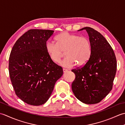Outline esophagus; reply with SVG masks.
<instances>
[{"instance_id":"esophagus-1","label":"esophagus","mask_w":125,"mask_h":125,"mask_svg":"<svg viewBox=\"0 0 125 125\" xmlns=\"http://www.w3.org/2000/svg\"><path fill=\"white\" fill-rule=\"evenodd\" d=\"M63 73H66V72H67V71H68V70H67V69H66L63 68Z\"/></svg>"}]
</instances>
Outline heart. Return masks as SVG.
Instances as JSON below:
<instances>
[{"label":"heart","instance_id":"b5f03b06","mask_svg":"<svg viewBox=\"0 0 125 125\" xmlns=\"http://www.w3.org/2000/svg\"><path fill=\"white\" fill-rule=\"evenodd\" d=\"M55 41L56 43L47 42L45 46L47 54L53 62H59L64 51L67 57L60 62V65L63 67L70 68L76 64L81 67L88 61L91 46L86 37L63 32L56 36Z\"/></svg>","mask_w":125,"mask_h":125}]
</instances>
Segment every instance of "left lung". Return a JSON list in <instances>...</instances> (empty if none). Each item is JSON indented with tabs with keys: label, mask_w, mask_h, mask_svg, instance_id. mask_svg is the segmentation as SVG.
I'll list each match as a JSON object with an SVG mask.
<instances>
[{
	"label": "left lung",
	"mask_w": 125,
	"mask_h": 125,
	"mask_svg": "<svg viewBox=\"0 0 125 125\" xmlns=\"http://www.w3.org/2000/svg\"><path fill=\"white\" fill-rule=\"evenodd\" d=\"M89 36L91 52L83 67L71 71L76 78L71 85L75 97L86 104L99 103L109 94L116 71V60L109 43L91 27H84Z\"/></svg>",
	"instance_id": "1"
}]
</instances>
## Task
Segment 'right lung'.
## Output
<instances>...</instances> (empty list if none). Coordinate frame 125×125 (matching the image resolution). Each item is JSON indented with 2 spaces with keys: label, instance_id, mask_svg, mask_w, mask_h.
I'll list each match as a JSON object with an SVG mask.
<instances>
[{
  "label": "right lung",
  "instance_id": "add662e5",
  "mask_svg": "<svg viewBox=\"0 0 125 125\" xmlns=\"http://www.w3.org/2000/svg\"><path fill=\"white\" fill-rule=\"evenodd\" d=\"M54 32L29 30L16 41L10 52L9 70L13 89L17 96L29 105L46 103L63 75L62 67L50 60L45 49Z\"/></svg>",
  "mask_w": 125,
  "mask_h": 125
}]
</instances>
